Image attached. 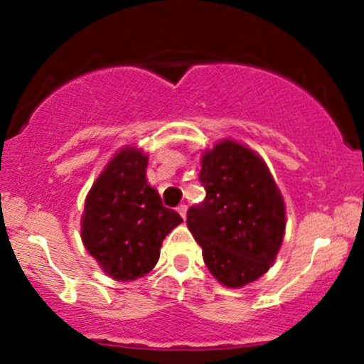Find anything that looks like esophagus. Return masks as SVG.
I'll list each match as a JSON object with an SVG mask.
<instances>
[{"label": "esophagus", "mask_w": 364, "mask_h": 364, "mask_svg": "<svg viewBox=\"0 0 364 364\" xmlns=\"http://www.w3.org/2000/svg\"><path fill=\"white\" fill-rule=\"evenodd\" d=\"M186 211H188V208H186V204H179V205H178V213L183 216V218H186Z\"/></svg>", "instance_id": "1"}]
</instances>
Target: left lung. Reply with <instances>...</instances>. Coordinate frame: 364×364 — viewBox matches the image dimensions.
Returning a JSON list of instances; mask_svg holds the SVG:
<instances>
[{"label":"left lung","mask_w":364,"mask_h":364,"mask_svg":"<svg viewBox=\"0 0 364 364\" xmlns=\"http://www.w3.org/2000/svg\"><path fill=\"white\" fill-rule=\"evenodd\" d=\"M203 204L192 205L186 225L203 248L209 273L240 289L267 273L285 234V203L259 153L222 139L200 159Z\"/></svg>","instance_id":"obj_1"}]
</instances>
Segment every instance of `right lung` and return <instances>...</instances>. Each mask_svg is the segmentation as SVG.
<instances>
[{
    "label": "right lung",
    "instance_id": "1",
    "mask_svg": "<svg viewBox=\"0 0 364 364\" xmlns=\"http://www.w3.org/2000/svg\"><path fill=\"white\" fill-rule=\"evenodd\" d=\"M146 167L148 155L137 146H124L95 179L84 203V247L117 282L148 274L159 262L165 236L183 222L149 186Z\"/></svg>",
    "mask_w": 364,
    "mask_h": 364
}]
</instances>
